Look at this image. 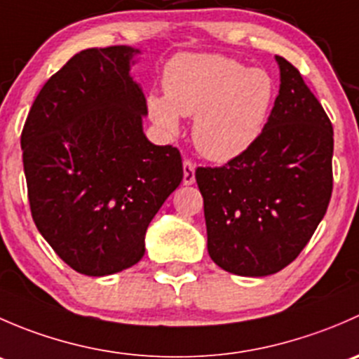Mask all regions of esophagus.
<instances>
[{
  "label": "esophagus",
  "instance_id": "obj_1",
  "mask_svg": "<svg viewBox=\"0 0 359 359\" xmlns=\"http://www.w3.org/2000/svg\"><path fill=\"white\" fill-rule=\"evenodd\" d=\"M184 186H191L194 184V165L189 159H184Z\"/></svg>",
  "mask_w": 359,
  "mask_h": 359
}]
</instances>
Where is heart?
<instances>
[{"mask_svg":"<svg viewBox=\"0 0 359 359\" xmlns=\"http://www.w3.org/2000/svg\"><path fill=\"white\" fill-rule=\"evenodd\" d=\"M165 97H147L151 119L168 135L180 116L194 118L196 149L213 161H229L248 151L262 133L276 99L273 76L240 60L208 53H184L163 74Z\"/></svg>","mask_w":359,"mask_h":359,"instance_id":"1","label":"heart"}]
</instances>
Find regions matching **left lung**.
Returning a JSON list of instances; mask_svg holds the SVG:
<instances>
[{
	"label": "left lung",
	"mask_w": 359,
	"mask_h": 359,
	"mask_svg": "<svg viewBox=\"0 0 359 359\" xmlns=\"http://www.w3.org/2000/svg\"><path fill=\"white\" fill-rule=\"evenodd\" d=\"M280 93L257 142L219 168H196L208 253L238 276H269L297 259L325 217L334 128L283 57Z\"/></svg>",
	"instance_id": "obj_1"
}]
</instances>
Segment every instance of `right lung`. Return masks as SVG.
Wrapping results in <instances>:
<instances>
[{
    "mask_svg": "<svg viewBox=\"0 0 359 359\" xmlns=\"http://www.w3.org/2000/svg\"><path fill=\"white\" fill-rule=\"evenodd\" d=\"M139 50L76 53L36 97L20 137L32 220L57 255L86 276L128 269L146 231L182 182L177 147L144 135Z\"/></svg>",
    "mask_w": 359,
    "mask_h": 359,
    "instance_id": "1",
    "label": "right lung"
}]
</instances>
